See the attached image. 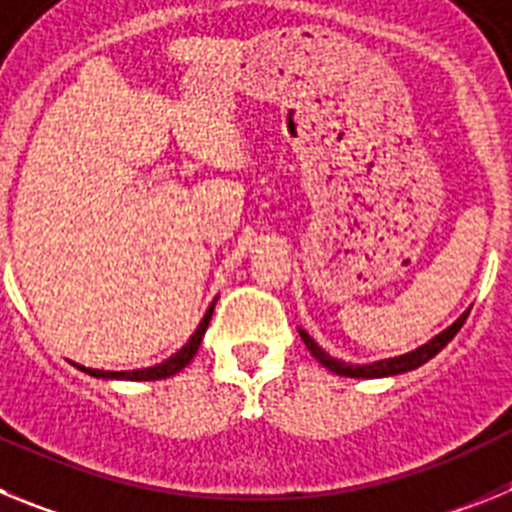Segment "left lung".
<instances>
[{"label": "left lung", "instance_id": "left-lung-1", "mask_svg": "<svg viewBox=\"0 0 512 512\" xmlns=\"http://www.w3.org/2000/svg\"><path fill=\"white\" fill-rule=\"evenodd\" d=\"M469 312H464L459 320H456L451 328H446L443 333H438L436 338H431V341L425 343V346L415 348V351H410V354L405 356H395V359H384V361H377V364H366V366H354V364H343V361H336L330 359L328 354H325L323 348L318 346V343L312 341L310 336H307L305 330H300L302 341H305L307 351H310L315 359L320 361L323 366H328L330 372L341 374V377H356V379H372V377H392V374H402V372H410V369H418V366H423L425 361L433 359V356L441 351L446 343L451 341V338L456 336L461 330V325L467 323Z\"/></svg>", "mask_w": 512, "mask_h": 512}]
</instances>
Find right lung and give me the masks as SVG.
Listing matches in <instances>:
<instances>
[{
    "label": "right lung",
    "instance_id": "1",
    "mask_svg": "<svg viewBox=\"0 0 512 512\" xmlns=\"http://www.w3.org/2000/svg\"><path fill=\"white\" fill-rule=\"evenodd\" d=\"M212 310H215V302L210 305V310L205 312V318H202L200 328L194 330V336L189 338L187 346L182 348V351H176L171 359H166L164 364L158 366H151V369H135V372H102V369H87V366H79L81 372L92 374V377H102V379H133V382H151V379H166V377H174L176 372H182L184 366L189 364V361L194 359V354H197V348H200L202 343V336H205L207 325H210V318H212Z\"/></svg>",
    "mask_w": 512,
    "mask_h": 512
}]
</instances>
